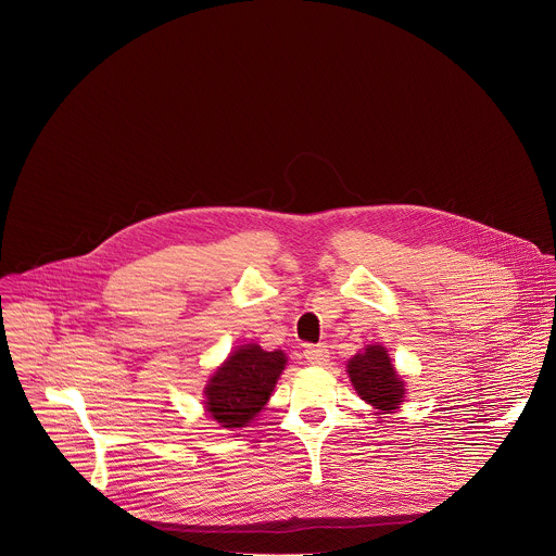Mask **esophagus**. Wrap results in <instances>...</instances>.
Instances as JSON below:
<instances>
[{"label":"esophagus","mask_w":556,"mask_h":556,"mask_svg":"<svg viewBox=\"0 0 556 556\" xmlns=\"http://www.w3.org/2000/svg\"><path fill=\"white\" fill-rule=\"evenodd\" d=\"M305 359L309 362V364H314V366H323V364H327V359H329V349L325 346V344H309V346H305Z\"/></svg>","instance_id":"obj_1"}]
</instances>
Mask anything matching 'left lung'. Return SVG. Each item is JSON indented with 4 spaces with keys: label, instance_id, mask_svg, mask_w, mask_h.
Listing matches in <instances>:
<instances>
[{
    "label": "left lung",
    "instance_id": "left-lung-1",
    "mask_svg": "<svg viewBox=\"0 0 556 556\" xmlns=\"http://www.w3.org/2000/svg\"><path fill=\"white\" fill-rule=\"evenodd\" d=\"M349 377L357 394L381 412H392L403 403L405 383L394 372L388 351L379 344L368 346L349 362Z\"/></svg>",
    "mask_w": 556,
    "mask_h": 556
}]
</instances>
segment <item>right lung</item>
Here are the masks:
<instances>
[{"label": "right lung", "mask_w": 556, "mask_h": 556, "mask_svg": "<svg viewBox=\"0 0 556 556\" xmlns=\"http://www.w3.org/2000/svg\"><path fill=\"white\" fill-rule=\"evenodd\" d=\"M286 366L281 351H264L257 344L240 346L214 372L205 388V407L220 427H244L260 414Z\"/></svg>", "instance_id": "add662e5"}]
</instances>
